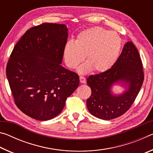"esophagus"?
Returning <instances> with one entry per match:
<instances>
[{"instance_id": "34e87169", "label": "esophagus", "mask_w": 153, "mask_h": 153, "mask_svg": "<svg viewBox=\"0 0 153 153\" xmlns=\"http://www.w3.org/2000/svg\"><path fill=\"white\" fill-rule=\"evenodd\" d=\"M79 82L81 84H85L86 83V79H85L84 77L79 76Z\"/></svg>"}]
</instances>
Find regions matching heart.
<instances>
[{
  "label": "heart",
  "instance_id": "heart-1",
  "mask_svg": "<svg viewBox=\"0 0 153 153\" xmlns=\"http://www.w3.org/2000/svg\"><path fill=\"white\" fill-rule=\"evenodd\" d=\"M121 48V39L115 32L102 27H93L80 32L75 42L69 40L63 50L65 62L75 69L84 60L87 62L79 67L80 74L108 70L117 61Z\"/></svg>",
  "mask_w": 153,
  "mask_h": 153
}]
</instances>
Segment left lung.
Wrapping results in <instances>:
<instances>
[{"instance_id":"left-lung-1","label":"left lung","mask_w":153,"mask_h":153,"mask_svg":"<svg viewBox=\"0 0 153 153\" xmlns=\"http://www.w3.org/2000/svg\"><path fill=\"white\" fill-rule=\"evenodd\" d=\"M143 81V67L138 51L132 42H128L111 69L87 78V84L92 91L86 101L88 109L101 120L120 117L133 104ZM119 82L126 87V90L121 95H113L111 88Z\"/></svg>"}]
</instances>
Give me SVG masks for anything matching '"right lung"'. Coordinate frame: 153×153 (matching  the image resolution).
Listing matches in <instances>:
<instances>
[{
    "label": "right lung",
    "instance_id": "obj_1",
    "mask_svg": "<svg viewBox=\"0 0 153 153\" xmlns=\"http://www.w3.org/2000/svg\"><path fill=\"white\" fill-rule=\"evenodd\" d=\"M45 23L25 32L13 50L6 74L17 107L36 120L57 116L77 89L79 76L61 65L68 33Z\"/></svg>",
    "mask_w": 153,
    "mask_h": 153
}]
</instances>
